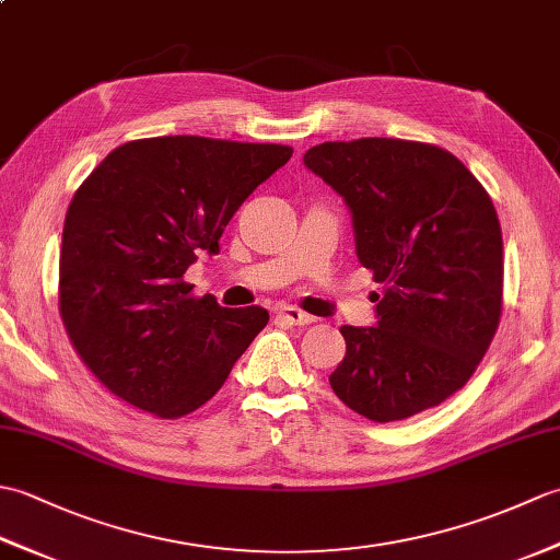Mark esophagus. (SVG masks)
<instances>
[{"label": "esophagus", "instance_id": "34e87169", "mask_svg": "<svg viewBox=\"0 0 560 560\" xmlns=\"http://www.w3.org/2000/svg\"><path fill=\"white\" fill-rule=\"evenodd\" d=\"M279 319L281 323H287V325H291V327H301V325H311V323H315V317L313 315H307V313H303L301 307H295V305H283V307H279Z\"/></svg>", "mask_w": 560, "mask_h": 560}]
</instances>
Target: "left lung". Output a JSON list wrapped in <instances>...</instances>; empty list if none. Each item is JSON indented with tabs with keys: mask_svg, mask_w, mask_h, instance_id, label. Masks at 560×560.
I'll return each instance as SVG.
<instances>
[{
	"mask_svg": "<svg viewBox=\"0 0 560 560\" xmlns=\"http://www.w3.org/2000/svg\"><path fill=\"white\" fill-rule=\"evenodd\" d=\"M305 165L347 201L355 253L383 287L375 327H349L335 395L375 423L433 409L469 383L503 313L493 201L450 151L425 141H325Z\"/></svg>",
	"mask_w": 560,
	"mask_h": 560,
	"instance_id": "left-lung-1",
	"label": "left lung"
}]
</instances>
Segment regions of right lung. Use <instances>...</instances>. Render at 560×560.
I'll use <instances>...</instances> for the list:
<instances>
[{
  "mask_svg": "<svg viewBox=\"0 0 560 560\" xmlns=\"http://www.w3.org/2000/svg\"><path fill=\"white\" fill-rule=\"evenodd\" d=\"M283 144L151 137L113 149L79 185L59 249V317L83 365L115 397L180 419L217 395L269 323L221 307L185 271L253 189L291 159Z\"/></svg>",
  "mask_w": 560,
  "mask_h": 560,
  "instance_id": "obj_1",
  "label": "right lung"
}]
</instances>
